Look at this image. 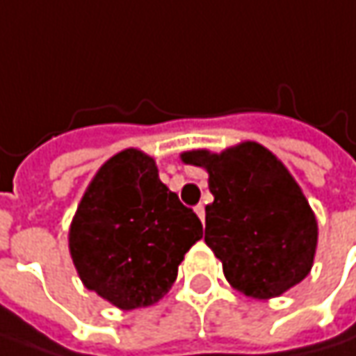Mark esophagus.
Returning <instances> with one entry per match:
<instances>
[{"label": "esophagus", "instance_id": "esophagus-1", "mask_svg": "<svg viewBox=\"0 0 356 356\" xmlns=\"http://www.w3.org/2000/svg\"><path fill=\"white\" fill-rule=\"evenodd\" d=\"M195 213H197V217H199L201 221H205V207H203L201 203H199V205L195 207Z\"/></svg>", "mask_w": 356, "mask_h": 356}]
</instances>
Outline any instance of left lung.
Returning a JSON list of instances; mask_svg holds the SVG:
<instances>
[{
  "mask_svg": "<svg viewBox=\"0 0 356 356\" xmlns=\"http://www.w3.org/2000/svg\"><path fill=\"white\" fill-rule=\"evenodd\" d=\"M181 161L209 173L205 243L229 285L259 301L299 285L315 263L318 223L283 161L257 141L185 151Z\"/></svg>",
  "mask_w": 356,
  "mask_h": 356,
  "instance_id": "8db88e82",
  "label": "left lung"
}]
</instances>
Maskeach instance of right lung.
Here are the masks:
<instances>
[{
  "label": "right lung",
  "instance_id": "obj_1",
  "mask_svg": "<svg viewBox=\"0 0 356 356\" xmlns=\"http://www.w3.org/2000/svg\"><path fill=\"white\" fill-rule=\"evenodd\" d=\"M201 237L193 209L161 183L155 159L133 147L97 169L67 233L83 286L121 311L163 299Z\"/></svg>",
  "mask_w": 356,
  "mask_h": 356
}]
</instances>
